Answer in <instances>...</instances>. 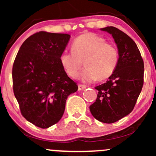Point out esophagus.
Listing matches in <instances>:
<instances>
[{
    "mask_svg": "<svg viewBox=\"0 0 156 156\" xmlns=\"http://www.w3.org/2000/svg\"><path fill=\"white\" fill-rule=\"evenodd\" d=\"M87 86H85V85H82V84H79L78 85V89L79 90H83V89H86L87 88Z\"/></svg>",
    "mask_w": 156,
    "mask_h": 156,
    "instance_id": "obj_1",
    "label": "esophagus"
}]
</instances>
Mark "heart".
Instances as JSON below:
<instances>
[{"instance_id": "1", "label": "heart", "mask_w": 156, "mask_h": 156, "mask_svg": "<svg viewBox=\"0 0 156 156\" xmlns=\"http://www.w3.org/2000/svg\"><path fill=\"white\" fill-rule=\"evenodd\" d=\"M72 49L64 51L59 56L62 67L72 78L77 77L84 60L86 68L79 74V79L84 82L105 80L118 65L119 55L116 46L95 34L87 33L76 38Z\"/></svg>"}]
</instances>
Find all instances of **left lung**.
<instances>
[{
  "mask_svg": "<svg viewBox=\"0 0 156 156\" xmlns=\"http://www.w3.org/2000/svg\"><path fill=\"white\" fill-rule=\"evenodd\" d=\"M112 35L118 48V65L106 83L95 87L96 101L91 114L102 123H112L133 111L144 84V64L136 42L115 27L100 29Z\"/></svg>",
  "mask_w": 156,
  "mask_h": 156,
  "instance_id": "left-lung-1",
  "label": "left lung"
}]
</instances>
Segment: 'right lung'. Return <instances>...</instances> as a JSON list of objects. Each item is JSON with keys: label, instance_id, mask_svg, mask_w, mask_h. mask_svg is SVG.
<instances>
[{"label": "right lung", "instance_id": "add662e5", "mask_svg": "<svg viewBox=\"0 0 156 156\" xmlns=\"http://www.w3.org/2000/svg\"><path fill=\"white\" fill-rule=\"evenodd\" d=\"M70 37L39 32L25 40L15 59L13 91L21 114L42 129L60 120L67 97L78 89L59 62Z\"/></svg>", "mask_w": 156, "mask_h": 156}]
</instances>
